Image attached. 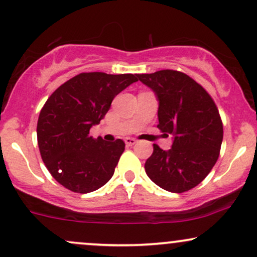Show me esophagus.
<instances>
[{"instance_id":"esophagus-1","label":"esophagus","mask_w":257,"mask_h":257,"mask_svg":"<svg viewBox=\"0 0 257 257\" xmlns=\"http://www.w3.org/2000/svg\"><path fill=\"white\" fill-rule=\"evenodd\" d=\"M125 143L127 144V146H134V144H136V143H137V141L135 140V138L127 137V138H125Z\"/></svg>"}]
</instances>
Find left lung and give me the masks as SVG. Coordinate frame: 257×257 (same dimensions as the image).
I'll use <instances>...</instances> for the list:
<instances>
[{"label": "left lung", "mask_w": 257, "mask_h": 257, "mask_svg": "<svg viewBox=\"0 0 257 257\" xmlns=\"http://www.w3.org/2000/svg\"><path fill=\"white\" fill-rule=\"evenodd\" d=\"M137 77L159 102L158 127L172 136L169 151L153 146L144 165L146 174L167 192L189 191L209 175L218 159L223 126L217 106L199 83L180 71L160 70Z\"/></svg>", "instance_id": "left-lung-1"}]
</instances>
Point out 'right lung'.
Masks as SVG:
<instances>
[{"label": "right lung", "instance_id": "1", "mask_svg": "<svg viewBox=\"0 0 257 257\" xmlns=\"http://www.w3.org/2000/svg\"><path fill=\"white\" fill-rule=\"evenodd\" d=\"M138 81L137 74L82 73L57 88L40 111L37 143L54 180L76 193H90L113 177L123 141L90 136L114 97Z\"/></svg>", "mask_w": 257, "mask_h": 257}]
</instances>
